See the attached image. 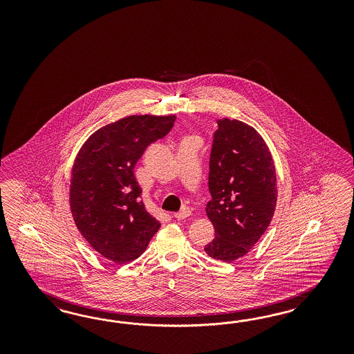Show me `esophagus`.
Returning <instances> with one entry per match:
<instances>
[{
    "label": "esophagus",
    "instance_id": "esophagus-1",
    "mask_svg": "<svg viewBox=\"0 0 354 354\" xmlns=\"http://www.w3.org/2000/svg\"><path fill=\"white\" fill-rule=\"evenodd\" d=\"M191 215V210L188 209V207H184L183 210H180L179 213H175L174 216L178 219V221H183V219H185V218H188Z\"/></svg>",
    "mask_w": 354,
    "mask_h": 354
}]
</instances>
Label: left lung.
<instances>
[{"mask_svg": "<svg viewBox=\"0 0 354 354\" xmlns=\"http://www.w3.org/2000/svg\"><path fill=\"white\" fill-rule=\"evenodd\" d=\"M216 123L209 162L212 201L206 205L215 237L205 252L232 262L245 256L268 230L277 206V175L256 129L236 119Z\"/></svg>", "mask_w": 354, "mask_h": 354, "instance_id": "1", "label": "left lung"}]
</instances>
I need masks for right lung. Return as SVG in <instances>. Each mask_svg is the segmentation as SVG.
Returning <instances> with one entry per match:
<instances>
[{
  "label": "right lung",
  "instance_id": "obj_1",
  "mask_svg": "<svg viewBox=\"0 0 354 354\" xmlns=\"http://www.w3.org/2000/svg\"><path fill=\"white\" fill-rule=\"evenodd\" d=\"M175 115H131L86 140L76 157L70 206L80 234L102 257L126 263L140 257L161 223L141 201L133 175L151 142L165 138Z\"/></svg>",
  "mask_w": 354,
  "mask_h": 354
}]
</instances>
